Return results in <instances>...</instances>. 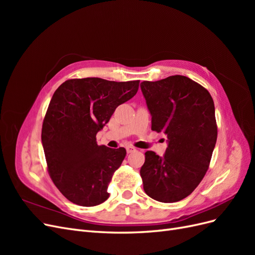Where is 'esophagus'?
I'll return each instance as SVG.
<instances>
[{"label":"esophagus","mask_w":255,"mask_h":255,"mask_svg":"<svg viewBox=\"0 0 255 255\" xmlns=\"http://www.w3.org/2000/svg\"><path fill=\"white\" fill-rule=\"evenodd\" d=\"M136 149L134 148V146H132V145H128L127 146V152L128 153H132V152H134Z\"/></svg>","instance_id":"esophagus-1"}]
</instances>
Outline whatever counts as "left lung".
<instances>
[{
    "instance_id": "8db88e82",
    "label": "left lung",
    "mask_w": 255,
    "mask_h": 255,
    "mask_svg": "<svg viewBox=\"0 0 255 255\" xmlns=\"http://www.w3.org/2000/svg\"><path fill=\"white\" fill-rule=\"evenodd\" d=\"M152 116V129L168 137L163 157L144 153L140 169L143 189L164 203L189 196L210 167L217 140L213 98L203 86L187 76L172 75L140 84Z\"/></svg>"
}]
</instances>
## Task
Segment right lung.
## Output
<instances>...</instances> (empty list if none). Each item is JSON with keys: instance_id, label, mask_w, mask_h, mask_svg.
<instances>
[{"instance_id": "right-lung-1", "label": "right lung", "mask_w": 255, "mask_h": 255, "mask_svg": "<svg viewBox=\"0 0 255 255\" xmlns=\"http://www.w3.org/2000/svg\"><path fill=\"white\" fill-rule=\"evenodd\" d=\"M138 87L139 81L86 78L68 80L54 92L41 141L51 179L69 201L96 206L110 197L109 184L127 151L98 145L96 136Z\"/></svg>"}]
</instances>
